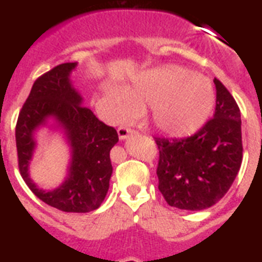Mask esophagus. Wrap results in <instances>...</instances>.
Segmentation results:
<instances>
[{"instance_id":"obj_1","label":"esophagus","mask_w":262,"mask_h":262,"mask_svg":"<svg viewBox=\"0 0 262 262\" xmlns=\"http://www.w3.org/2000/svg\"><path fill=\"white\" fill-rule=\"evenodd\" d=\"M118 133V137H120V140H126V138L129 137V136H132V134H137V132L133 130V129L128 128V126H120L117 130Z\"/></svg>"}]
</instances>
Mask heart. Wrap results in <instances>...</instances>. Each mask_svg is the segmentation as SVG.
Instances as JSON below:
<instances>
[{
  "mask_svg": "<svg viewBox=\"0 0 262 262\" xmlns=\"http://www.w3.org/2000/svg\"><path fill=\"white\" fill-rule=\"evenodd\" d=\"M113 111L120 118L151 108L157 128L170 136H188L199 130L215 105V91L208 79L194 76L177 66L153 70L124 91L109 93Z\"/></svg>",
  "mask_w": 262,
  "mask_h": 262,
  "instance_id": "1",
  "label": "heart"
}]
</instances>
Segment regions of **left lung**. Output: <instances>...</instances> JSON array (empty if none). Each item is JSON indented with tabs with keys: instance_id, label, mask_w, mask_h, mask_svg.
Returning a JSON list of instances; mask_svg holds the SVG:
<instances>
[{
	"instance_id": "8db88e82",
	"label": "left lung",
	"mask_w": 262,
	"mask_h": 262,
	"mask_svg": "<svg viewBox=\"0 0 262 262\" xmlns=\"http://www.w3.org/2000/svg\"><path fill=\"white\" fill-rule=\"evenodd\" d=\"M213 117L185 138H154L159 150L158 188L167 204L200 211L227 194L243 161L240 109L223 83L213 79Z\"/></svg>"
}]
</instances>
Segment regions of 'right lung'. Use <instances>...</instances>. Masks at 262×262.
<instances>
[{
  "instance_id": "1",
  "label": "right lung",
  "mask_w": 262,
  "mask_h": 262,
  "mask_svg": "<svg viewBox=\"0 0 262 262\" xmlns=\"http://www.w3.org/2000/svg\"><path fill=\"white\" fill-rule=\"evenodd\" d=\"M76 63H63L34 81L15 125L18 167L22 178L42 202L64 212H91L99 208L112 177L111 149L117 144L115 128L100 121L72 87L70 74ZM49 118L65 129L73 149L68 179L62 186L43 191L28 177L35 141L33 132Z\"/></svg>"
}]
</instances>
